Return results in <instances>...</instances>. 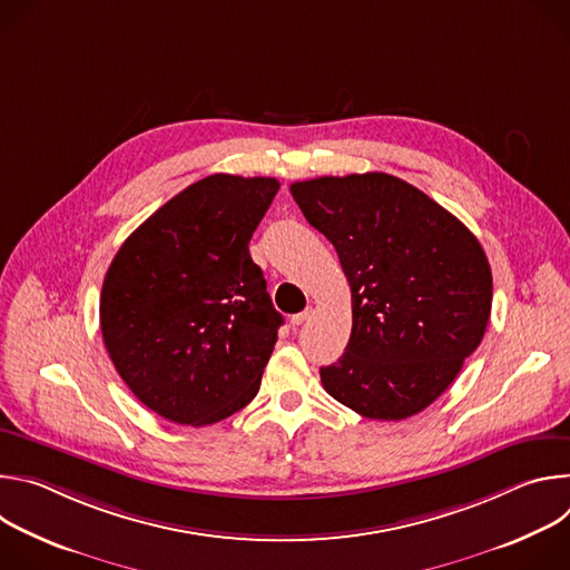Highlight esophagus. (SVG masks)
Returning a JSON list of instances; mask_svg holds the SVG:
<instances>
[{"label": "esophagus", "mask_w": 570, "mask_h": 570, "mask_svg": "<svg viewBox=\"0 0 570 570\" xmlns=\"http://www.w3.org/2000/svg\"><path fill=\"white\" fill-rule=\"evenodd\" d=\"M313 313V308L311 306H306L302 313H295V315H291V324L293 327H299V324H304L306 320H308V315Z\"/></svg>", "instance_id": "esophagus-1"}]
</instances>
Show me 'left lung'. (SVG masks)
<instances>
[{
  "mask_svg": "<svg viewBox=\"0 0 570 570\" xmlns=\"http://www.w3.org/2000/svg\"><path fill=\"white\" fill-rule=\"evenodd\" d=\"M291 194L334 243L352 288V336L338 363L320 367L324 390L367 420L422 413L490 322L492 268L478 238L381 171L293 183Z\"/></svg>",
  "mask_w": 570,
  "mask_h": 570,
  "instance_id": "8db88e82",
  "label": "left lung"
}]
</instances>
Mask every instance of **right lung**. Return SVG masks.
<instances>
[{
    "label": "right lung",
    "instance_id": "1",
    "mask_svg": "<svg viewBox=\"0 0 570 570\" xmlns=\"http://www.w3.org/2000/svg\"><path fill=\"white\" fill-rule=\"evenodd\" d=\"M277 189L275 178L207 176L115 255L101 288L104 343L159 417L207 426L255 399L284 317L248 243Z\"/></svg>",
    "mask_w": 570,
    "mask_h": 570
}]
</instances>
